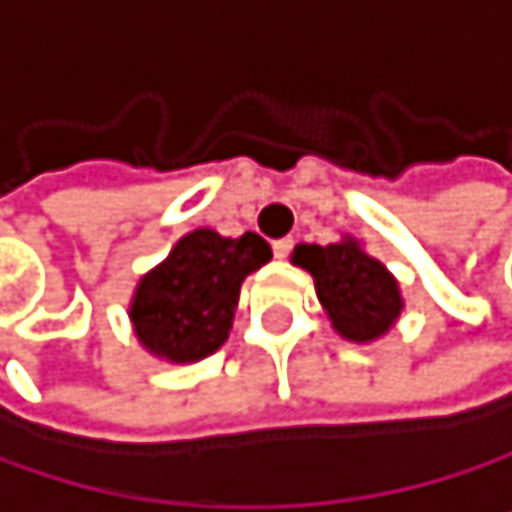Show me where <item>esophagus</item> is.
Returning <instances> with one entry per match:
<instances>
[{
	"mask_svg": "<svg viewBox=\"0 0 512 512\" xmlns=\"http://www.w3.org/2000/svg\"><path fill=\"white\" fill-rule=\"evenodd\" d=\"M271 247H274V256H277V259H287L290 250H293V238H280V241H274Z\"/></svg>",
	"mask_w": 512,
	"mask_h": 512,
	"instance_id": "1",
	"label": "esophagus"
}]
</instances>
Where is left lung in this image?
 <instances>
[{
	"label": "left lung",
	"instance_id": "8db88e82",
	"mask_svg": "<svg viewBox=\"0 0 512 512\" xmlns=\"http://www.w3.org/2000/svg\"><path fill=\"white\" fill-rule=\"evenodd\" d=\"M293 262L311 271L317 299L323 302L339 336L351 342H372L394 326L403 299L391 271L378 259L366 256L357 241L317 247L299 244Z\"/></svg>",
	"mask_w": 512,
	"mask_h": 512
}]
</instances>
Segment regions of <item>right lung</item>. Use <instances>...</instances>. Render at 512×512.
<instances>
[{"label":"right lung","mask_w":512,"mask_h":512,"mask_svg":"<svg viewBox=\"0 0 512 512\" xmlns=\"http://www.w3.org/2000/svg\"><path fill=\"white\" fill-rule=\"evenodd\" d=\"M271 259V247L247 232L222 238L210 228L186 235L134 293L137 339L158 357L195 363L213 354L232 329L244 277Z\"/></svg>","instance_id":"obj_1"}]
</instances>
